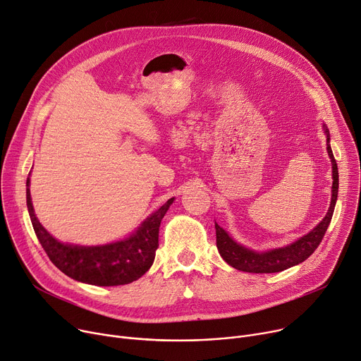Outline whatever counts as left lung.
<instances>
[{"instance_id":"8db88e82","label":"left lung","mask_w":361,"mask_h":361,"mask_svg":"<svg viewBox=\"0 0 361 361\" xmlns=\"http://www.w3.org/2000/svg\"><path fill=\"white\" fill-rule=\"evenodd\" d=\"M322 130L326 135V152L331 159V168H332L331 204L326 215L308 234L302 235L300 238L295 240L288 245L269 248V250H264V252H256L253 248L244 247L243 244L237 243L223 227H219L215 223L218 252L221 257H223L234 269L241 271H248V273H277L305 262L317 250V247L322 241L324 234L331 223V218H332V214H334V208L338 197L337 161L334 159V154H332L331 145H329V130L325 124H322Z\"/></svg>"}]
</instances>
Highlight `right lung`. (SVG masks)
Returning a JSON list of instances; mask_svg holds the SVG:
<instances>
[{"label":"right lung","mask_w":361,"mask_h":361,"mask_svg":"<svg viewBox=\"0 0 361 361\" xmlns=\"http://www.w3.org/2000/svg\"><path fill=\"white\" fill-rule=\"evenodd\" d=\"M25 198L35 233L51 263L73 281L95 286L127 285L140 279L150 269L159 247L160 223L175 200L171 198L152 212L124 240L101 245H79L56 240L40 224L32 202L30 178L25 182Z\"/></svg>","instance_id":"obj_1"}]
</instances>
